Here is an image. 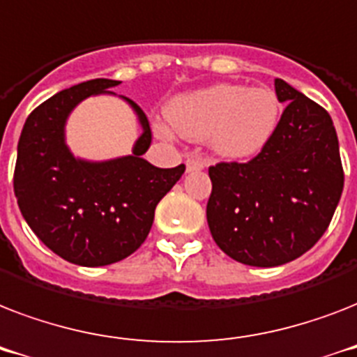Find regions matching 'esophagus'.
I'll list each match as a JSON object with an SVG mask.
<instances>
[{
	"mask_svg": "<svg viewBox=\"0 0 357 357\" xmlns=\"http://www.w3.org/2000/svg\"><path fill=\"white\" fill-rule=\"evenodd\" d=\"M187 172H198V170H204L207 167L206 159H202L200 155H196V153H190L187 155Z\"/></svg>",
	"mask_w": 357,
	"mask_h": 357,
	"instance_id": "1",
	"label": "esophagus"
}]
</instances>
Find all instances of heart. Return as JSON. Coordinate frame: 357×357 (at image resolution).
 Returning a JSON list of instances; mask_svg holds the SVG:
<instances>
[{"mask_svg":"<svg viewBox=\"0 0 357 357\" xmlns=\"http://www.w3.org/2000/svg\"><path fill=\"white\" fill-rule=\"evenodd\" d=\"M282 119V105L271 89H246L234 83L179 94L168 103L167 120L174 131L189 140L207 139L211 150L226 159H248L265 150ZM162 137L172 133L157 123Z\"/></svg>","mask_w":357,"mask_h":357,"instance_id":"1","label":"heart"}]
</instances>
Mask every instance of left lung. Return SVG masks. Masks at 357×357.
<instances>
[{"instance_id":"1","label":"left lung","mask_w":357,"mask_h":357,"mask_svg":"<svg viewBox=\"0 0 357 357\" xmlns=\"http://www.w3.org/2000/svg\"><path fill=\"white\" fill-rule=\"evenodd\" d=\"M287 103L272 140L248 162L209 168L207 224L218 248L250 266H278L305 254L332 222L344 174L330 114L285 83Z\"/></svg>"}]
</instances>
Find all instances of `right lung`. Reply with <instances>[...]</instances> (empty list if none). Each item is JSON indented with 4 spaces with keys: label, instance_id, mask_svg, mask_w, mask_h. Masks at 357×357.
Returning <instances> with one entry per match:
<instances>
[{
    "label": "right lung",
    "instance_id": "right-lung-1",
    "mask_svg": "<svg viewBox=\"0 0 357 357\" xmlns=\"http://www.w3.org/2000/svg\"><path fill=\"white\" fill-rule=\"evenodd\" d=\"M119 85L91 79L57 92L27 116L18 140L14 195L22 217L74 265H111L133 254L150 234L157 204L185 172V165L157 168L140 157L151 144L150 122L123 96L142 128L131 155L86 161L70 151V113L89 96H116L109 89Z\"/></svg>",
    "mask_w": 357,
    "mask_h": 357
}]
</instances>
